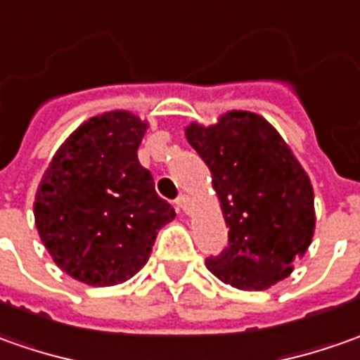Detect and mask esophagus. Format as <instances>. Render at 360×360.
<instances>
[{
    "label": "esophagus",
    "instance_id": "esophagus-1",
    "mask_svg": "<svg viewBox=\"0 0 360 360\" xmlns=\"http://www.w3.org/2000/svg\"><path fill=\"white\" fill-rule=\"evenodd\" d=\"M176 206H178V210H182V212H188V210H190V198L186 196V194L178 196V200H176Z\"/></svg>",
    "mask_w": 360,
    "mask_h": 360
}]
</instances>
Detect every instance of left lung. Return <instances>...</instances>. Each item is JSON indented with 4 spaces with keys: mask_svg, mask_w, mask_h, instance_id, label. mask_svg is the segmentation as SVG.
<instances>
[{
    "mask_svg": "<svg viewBox=\"0 0 360 360\" xmlns=\"http://www.w3.org/2000/svg\"><path fill=\"white\" fill-rule=\"evenodd\" d=\"M186 139L208 164L228 248L206 267L243 291L276 285L303 257L315 231L313 186L281 134L264 117L231 110L214 127L190 124Z\"/></svg>",
    "mask_w": 360,
    "mask_h": 360,
    "instance_id": "obj_1",
    "label": "left lung"
}]
</instances>
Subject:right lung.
<instances>
[{"label": "right lung", "instance_id": "obj_1", "mask_svg": "<svg viewBox=\"0 0 360 360\" xmlns=\"http://www.w3.org/2000/svg\"><path fill=\"white\" fill-rule=\"evenodd\" d=\"M146 122L127 110L89 118L55 152L37 188L35 226L53 262L86 285H117L148 262L174 208L139 162Z\"/></svg>", "mask_w": 360, "mask_h": 360}]
</instances>
